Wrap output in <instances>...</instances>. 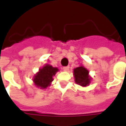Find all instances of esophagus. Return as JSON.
<instances>
[{
	"mask_svg": "<svg viewBox=\"0 0 126 126\" xmlns=\"http://www.w3.org/2000/svg\"><path fill=\"white\" fill-rule=\"evenodd\" d=\"M63 70L65 71H67L69 69V66H65V67H63Z\"/></svg>",
	"mask_w": 126,
	"mask_h": 126,
	"instance_id": "1",
	"label": "esophagus"
}]
</instances>
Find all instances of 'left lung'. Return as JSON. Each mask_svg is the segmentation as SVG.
<instances>
[{
    "label": "left lung",
    "instance_id": "1",
    "mask_svg": "<svg viewBox=\"0 0 126 126\" xmlns=\"http://www.w3.org/2000/svg\"><path fill=\"white\" fill-rule=\"evenodd\" d=\"M89 72L83 66H80L74 69V75L75 78V82L76 84L82 86H86L89 85L90 78L88 76Z\"/></svg>",
    "mask_w": 126,
    "mask_h": 126
}]
</instances>
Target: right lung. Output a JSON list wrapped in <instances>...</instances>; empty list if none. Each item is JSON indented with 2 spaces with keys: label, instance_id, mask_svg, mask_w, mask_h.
Returning a JSON list of instances; mask_svg holds the SVG:
<instances>
[{
  "label": "right lung",
  "instance_id": "obj_1",
  "mask_svg": "<svg viewBox=\"0 0 126 126\" xmlns=\"http://www.w3.org/2000/svg\"><path fill=\"white\" fill-rule=\"evenodd\" d=\"M59 71L57 67H53L52 65H46L33 77V81L37 87L42 89L47 88L53 81V76Z\"/></svg>",
  "mask_w": 126,
  "mask_h": 126
}]
</instances>
